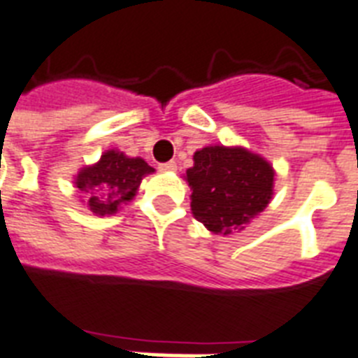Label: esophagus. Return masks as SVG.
Returning a JSON list of instances; mask_svg holds the SVG:
<instances>
[{"label":"esophagus","mask_w":358,"mask_h":358,"mask_svg":"<svg viewBox=\"0 0 358 358\" xmlns=\"http://www.w3.org/2000/svg\"><path fill=\"white\" fill-rule=\"evenodd\" d=\"M159 170H161V172H176V170H177V162L176 161L162 162V164H159Z\"/></svg>","instance_id":"esophagus-1"}]
</instances>
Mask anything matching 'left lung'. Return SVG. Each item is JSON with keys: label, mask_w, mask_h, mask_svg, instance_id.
I'll return each mask as SVG.
<instances>
[{"label": "left lung", "mask_w": 358, "mask_h": 358, "mask_svg": "<svg viewBox=\"0 0 358 358\" xmlns=\"http://www.w3.org/2000/svg\"><path fill=\"white\" fill-rule=\"evenodd\" d=\"M192 212L214 234L241 230L273 197L274 170L243 148L208 146L186 170Z\"/></svg>", "instance_id": "obj_1"}]
</instances>
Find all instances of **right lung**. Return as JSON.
<instances>
[{
	"mask_svg": "<svg viewBox=\"0 0 358 358\" xmlns=\"http://www.w3.org/2000/svg\"><path fill=\"white\" fill-rule=\"evenodd\" d=\"M153 168L141 157H126L109 150L94 166L84 168L76 176V188L84 194L90 210L99 215L115 214L120 203L131 199L143 177Z\"/></svg>",
	"mask_w": 358,
	"mask_h": 358,
	"instance_id": "1",
	"label": "right lung"
}]
</instances>
